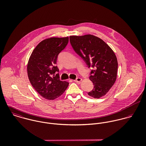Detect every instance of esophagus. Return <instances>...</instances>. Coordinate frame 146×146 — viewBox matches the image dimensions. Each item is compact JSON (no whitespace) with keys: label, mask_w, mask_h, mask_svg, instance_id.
<instances>
[{"label":"esophagus","mask_w":146,"mask_h":146,"mask_svg":"<svg viewBox=\"0 0 146 146\" xmlns=\"http://www.w3.org/2000/svg\"><path fill=\"white\" fill-rule=\"evenodd\" d=\"M82 81V79L81 78H77L76 80H74V82H75L78 83H80Z\"/></svg>","instance_id":"obj_1"}]
</instances>
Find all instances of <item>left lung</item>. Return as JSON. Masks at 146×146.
Here are the masks:
<instances>
[{"label": "left lung", "mask_w": 146, "mask_h": 146, "mask_svg": "<svg viewBox=\"0 0 146 146\" xmlns=\"http://www.w3.org/2000/svg\"><path fill=\"white\" fill-rule=\"evenodd\" d=\"M70 42L88 67L94 68L89 77L94 88L88 95L94 98L104 96L117 78L118 63L114 52L103 40L90 34L70 36Z\"/></svg>", "instance_id": "8db88e82"}]
</instances>
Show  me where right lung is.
Here are the masks:
<instances>
[{
  "instance_id": "obj_1",
  "label": "right lung",
  "mask_w": 146,
  "mask_h": 146,
  "mask_svg": "<svg viewBox=\"0 0 146 146\" xmlns=\"http://www.w3.org/2000/svg\"><path fill=\"white\" fill-rule=\"evenodd\" d=\"M68 37L50 38L40 42L33 50L27 65V75L35 90L43 98L54 100L60 97L69 83L54 76L58 54L64 49ZM53 74V76L52 75Z\"/></svg>"
}]
</instances>
